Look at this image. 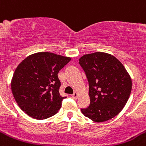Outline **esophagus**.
Instances as JSON below:
<instances>
[{
    "label": "esophagus",
    "mask_w": 146,
    "mask_h": 146,
    "mask_svg": "<svg viewBox=\"0 0 146 146\" xmlns=\"http://www.w3.org/2000/svg\"><path fill=\"white\" fill-rule=\"evenodd\" d=\"M78 96V94L77 92H74V93L72 94V97L74 98V99H77Z\"/></svg>",
    "instance_id": "1"
}]
</instances>
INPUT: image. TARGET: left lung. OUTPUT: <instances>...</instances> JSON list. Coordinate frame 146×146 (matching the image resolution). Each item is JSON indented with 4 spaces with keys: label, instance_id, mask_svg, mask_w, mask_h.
I'll return each mask as SVG.
<instances>
[{
    "label": "left lung",
    "instance_id": "obj_1",
    "mask_svg": "<svg viewBox=\"0 0 146 146\" xmlns=\"http://www.w3.org/2000/svg\"><path fill=\"white\" fill-rule=\"evenodd\" d=\"M88 82L90 104L81 109L84 116L96 122L117 116L126 104L132 80L120 61L105 52L84 54L79 59Z\"/></svg>",
    "mask_w": 146,
    "mask_h": 146
}]
</instances>
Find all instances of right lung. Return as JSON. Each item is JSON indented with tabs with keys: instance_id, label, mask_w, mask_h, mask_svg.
Instances as JSON below:
<instances>
[{
	"instance_id": "right-lung-1",
	"label": "right lung",
	"mask_w": 146,
	"mask_h": 146,
	"mask_svg": "<svg viewBox=\"0 0 146 146\" xmlns=\"http://www.w3.org/2000/svg\"><path fill=\"white\" fill-rule=\"evenodd\" d=\"M71 58L43 52L31 54L18 65L11 91L19 107L29 116L44 119L56 114L66 96L59 93L58 73Z\"/></svg>"
}]
</instances>
